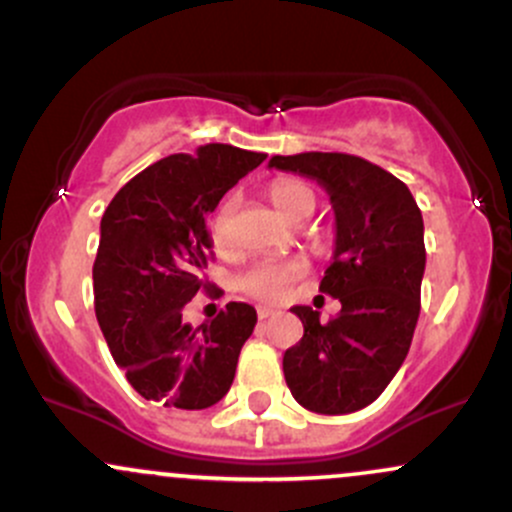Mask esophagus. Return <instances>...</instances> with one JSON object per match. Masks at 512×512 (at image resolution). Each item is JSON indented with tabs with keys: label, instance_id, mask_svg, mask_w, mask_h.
I'll return each mask as SVG.
<instances>
[{
	"label": "esophagus",
	"instance_id": "esophagus-1",
	"mask_svg": "<svg viewBox=\"0 0 512 512\" xmlns=\"http://www.w3.org/2000/svg\"><path fill=\"white\" fill-rule=\"evenodd\" d=\"M258 320H268V317H273L276 315V310H273V307H258Z\"/></svg>",
	"mask_w": 512,
	"mask_h": 512
}]
</instances>
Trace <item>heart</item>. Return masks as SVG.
I'll return each mask as SVG.
<instances>
[{"instance_id":"obj_1","label":"heart","mask_w":512,"mask_h":512,"mask_svg":"<svg viewBox=\"0 0 512 512\" xmlns=\"http://www.w3.org/2000/svg\"><path fill=\"white\" fill-rule=\"evenodd\" d=\"M271 202L293 222H302L310 217L317 207V192L300 180H276L268 188ZM234 200H227L214 214L212 236L217 246H227L232 241V217ZM307 273V261L302 256L285 258H261L254 261L244 273L236 276V290L249 298L263 302H278L288 295L290 285Z\"/></svg>"}]
</instances>
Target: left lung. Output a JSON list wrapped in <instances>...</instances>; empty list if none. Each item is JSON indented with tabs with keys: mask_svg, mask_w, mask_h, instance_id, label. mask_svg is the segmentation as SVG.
Segmentation results:
<instances>
[{
	"mask_svg": "<svg viewBox=\"0 0 512 512\" xmlns=\"http://www.w3.org/2000/svg\"><path fill=\"white\" fill-rule=\"evenodd\" d=\"M271 168L315 178L337 219V249L322 293L342 312L295 305L305 334L283 356L290 393L302 408L344 415L371 405L408 356L425 273V224L408 185L349 153L273 156Z\"/></svg>",
	"mask_w": 512,
	"mask_h": 512,
	"instance_id": "8db88e82",
	"label": "left lung"
}]
</instances>
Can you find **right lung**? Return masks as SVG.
Masks as SVG:
<instances>
[{
    "label": "right lung",
    "instance_id": "1",
    "mask_svg": "<svg viewBox=\"0 0 512 512\" xmlns=\"http://www.w3.org/2000/svg\"><path fill=\"white\" fill-rule=\"evenodd\" d=\"M266 153L207 144L173 153L129 180L102 214L92 266L95 315L126 381L146 400L205 410L232 388L256 310L229 302L212 322L190 327L183 307L210 290V214L224 192Z\"/></svg>",
    "mask_w": 512,
    "mask_h": 512
}]
</instances>
